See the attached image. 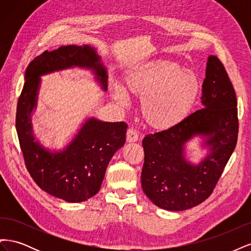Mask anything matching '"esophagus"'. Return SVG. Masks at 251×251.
<instances>
[{
	"label": "esophagus",
	"instance_id": "esophagus-1",
	"mask_svg": "<svg viewBox=\"0 0 251 251\" xmlns=\"http://www.w3.org/2000/svg\"><path fill=\"white\" fill-rule=\"evenodd\" d=\"M139 138V135L137 133V131L133 130V128H128L126 132V141L127 142H135L137 141Z\"/></svg>",
	"mask_w": 251,
	"mask_h": 251
}]
</instances>
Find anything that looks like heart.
Masks as SVG:
<instances>
[{"label":"heart","mask_w":251,"mask_h":251,"mask_svg":"<svg viewBox=\"0 0 251 251\" xmlns=\"http://www.w3.org/2000/svg\"><path fill=\"white\" fill-rule=\"evenodd\" d=\"M126 83L131 92L143 98V117L158 130H169L182 123L201 89L195 73L171 62L139 67L126 75ZM113 96L121 105L128 102L126 89L118 82L113 85Z\"/></svg>","instance_id":"b5f03b06"}]
</instances>
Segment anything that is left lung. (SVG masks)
<instances>
[{"label":"left lung","mask_w":251,"mask_h":251,"mask_svg":"<svg viewBox=\"0 0 251 251\" xmlns=\"http://www.w3.org/2000/svg\"><path fill=\"white\" fill-rule=\"evenodd\" d=\"M203 108L169 130L142 140L141 185L158 207L181 211L206 200L214 191L238 140L237 97L223 64L208 56L202 85ZM196 135L209 149L198 165L185 157V146Z\"/></svg>","instance_id":"8db88e82"}]
</instances>
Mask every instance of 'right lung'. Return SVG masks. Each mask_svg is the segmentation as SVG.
I'll use <instances>...</instances> for the list:
<instances>
[{
    "label": "right lung",
    "mask_w": 251,
    "mask_h": 251,
    "mask_svg": "<svg viewBox=\"0 0 251 251\" xmlns=\"http://www.w3.org/2000/svg\"><path fill=\"white\" fill-rule=\"evenodd\" d=\"M92 71L103 91L107 68L94 47L69 45L45 51L29 64L17 107L16 126L26 168L43 191L70 203L92 198L100 192L107 166L125 146L127 126L90 117L74 138L60 151H50L35 140L31 116L37 105L41 76L71 68Z\"/></svg>",
    "instance_id": "add662e5"
}]
</instances>
